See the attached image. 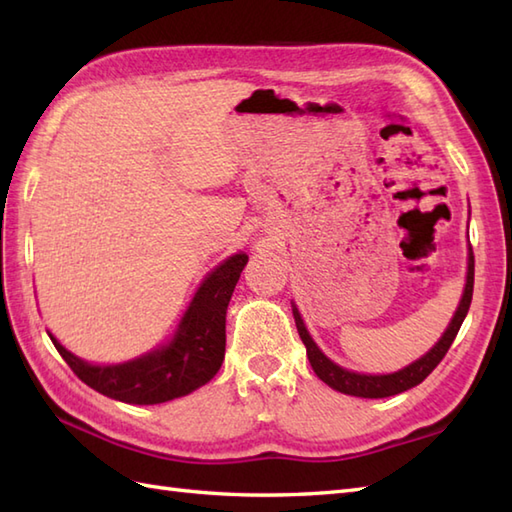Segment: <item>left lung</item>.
<instances>
[{"label":"left lung","instance_id":"8db88e82","mask_svg":"<svg viewBox=\"0 0 512 512\" xmlns=\"http://www.w3.org/2000/svg\"><path fill=\"white\" fill-rule=\"evenodd\" d=\"M473 279H475V257L473 250L469 253V273H466V288L458 310H455V317L451 319L447 332H444L442 339L433 345V350L418 358L416 363H411L409 367L400 369V372L394 374H383V376H367V374H356V372H347V369L334 365L328 356H325L314 341L310 339V334L303 325L301 314L297 308H292V314H295V323L303 345H306V352L310 358V365L314 369L325 385H330L332 389L341 391V394L347 396H358V398H387V396H396L407 391L411 387L420 385L424 378H427L433 369L438 367V363L444 358V354L449 352L451 343L455 341V336L460 332V325L466 317V312L471 308V299H473Z\"/></svg>","mask_w":512,"mask_h":512}]
</instances>
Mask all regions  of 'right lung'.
<instances>
[{
    "mask_svg": "<svg viewBox=\"0 0 512 512\" xmlns=\"http://www.w3.org/2000/svg\"><path fill=\"white\" fill-rule=\"evenodd\" d=\"M248 262L244 253L228 257L195 292L169 345L123 365H90L50 336L63 361L85 385L129 405H158L187 396L217 374L226 347V308Z\"/></svg>",
    "mask_w": 512,
    "mask_h": 512,
    "instance_id": "right-lung-1",
    "label": "right lung"
}]
</instances>
